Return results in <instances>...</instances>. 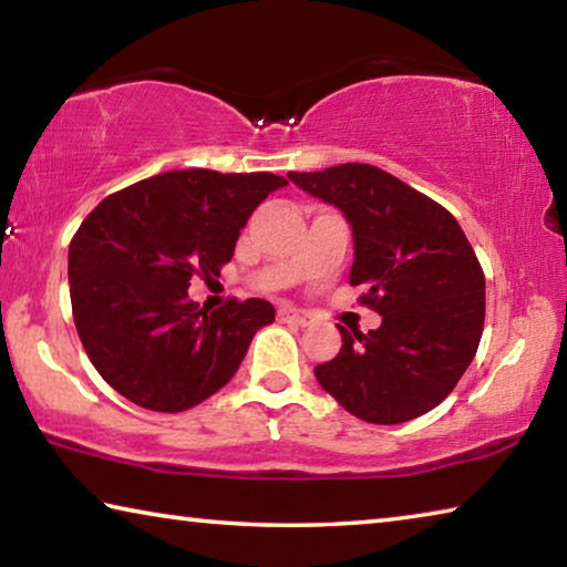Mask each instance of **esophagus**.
<instances>
[{
    "instance_id": "esophagus-1",
    "label": "esophagus",
    "mask_w": 567,
    "mask_h": 567,
    "mask_svg": "<svg viewBox=\"0 0 567 567\" xmlns=\"http://www.w3.org/2000/svg\"><path fill=\"white\" fill-rule=\"evenodd\" d=\"M277 318H280L282 322H295V324H307V322H310V315L302 312V310H297V307H292V305L280 307V310H277Z\"/></svg>"
}]
</instances>
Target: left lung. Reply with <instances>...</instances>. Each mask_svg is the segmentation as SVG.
Listing matches in <instances>:
<instances>
[{"instance_id":"left-lung-1","label":"left lung","mask_w":567,"mask_h":567,"mask_svg":"<svg viewBox=\"0 0 567 567\" xmlns=\"http://www.w3.org/2000/svg\"><path fill=\"white\" fill-rule=\"evenodd\" d=\"M352 227L350 285L382 315L378 330L348 332L315 378L354 417L398 425L437 408L473 362L485 322V275L457 219L390 172L348 162L290 172Z\"/></svg>"}]
</instances>
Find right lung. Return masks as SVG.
<instances>
[{
  "label": "right lung",
  "mask_w": 567,
  "mask_h": 567,
  "mask_svg": "<svg viewBox=\"0 0 567 567\" xmlns=\"http://www.w3.org/2000/svg\"><path fill=\"white\" fill-rule=\"evenodd\" d=\"M285 185L270 172L177 169L114 192L84 217L70 243L72 315L110 388L145 410L182 412L233 380L275 307L249 297L207 312L187 287L219 277L247 217Z\"/></svg>",
  "instance_id": "add662e5"
}]
</instances>
